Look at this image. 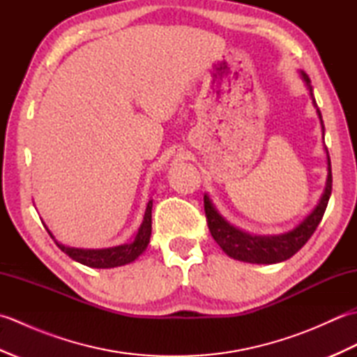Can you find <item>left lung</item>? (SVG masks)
Returning a JSON list of instances; mask_svg holds the SVG:
<instances>
[{"label": "left lung", "instance_id": "1", "mask_svg": "<svg viewBox=\"0 0 357 357\" xmlns=\"http://www.w3.org/2000/svg\"><path fill=\"white\" fill-rule=\"evenodd\" d=\"M302 81L305 82V86L312 96L313 105L316 107L317 118L321 121L322 128V139L325 135V127L321 110L317 109V104L313 95L312 81H310L308 75L305 72H299ZM325 149L327 153V183H325L324 193L321 196L317 206L310 211V213L302 219V221L293 227L291 230L280 234H252L248 231H244L230 224L227 219L219 213L218 208L215 207L213 201L210 199V196L206 193L204 195V208H206V216L208 222V229L211 236L218 242V245L222 248V252L233 257L236 261L248 262V264H278L290 259L293 255H296L299 250L307 244V241L312 238L316 227L322 221V216L327 208V204L331 195V162L328 156V150Z\"/></svg>", "mask_w": 357, "mask_h": 357}]
</instances>
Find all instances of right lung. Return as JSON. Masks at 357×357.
Masks as SVG:
<instances>
[{
	"label": "right lung",
	"instance_id": "add662e5",
	"mask_svg": "<svg viewBox=\"0 0 357 357\" xmlns=\"http://www.w3.org/2000/svg\"><path fill=\"white\" fill-rule=\"evenodd\" d=\"M151 207H153V199L147 202L146 213H144L142 222L139 225L138 231L133 236L132 241L124 242L121 245L107 247V248H77V247H67L61 242H58L53 236L49 227L44 224L45 230L49 231L50 236L55 239L56 245L63 250V252L82 265L92 268H115L121 265H127L146 252L147 245L151 236Z\"/></svg>",
	"mask_w": 357,
	"mask_h": 357
}]
</instances>
